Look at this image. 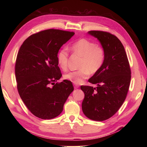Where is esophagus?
Instances as JSON below:
<instances>
[{
	"label": "esophagus",
	"instance_id": "34e87169",
	"mask_svg": "<svg viewBox=\"0 0 147 147\" xmlns=\"http://www.w3.org/2000/svg\"><path fill=\"white\" fill-rule=\"evenodd\" d=\"M74 88L76 89V88H79V85H78V84H75V83H74Z\"/></svg>",
	"mask_w": 147,
	"mask_h": 147
}]
</instances>
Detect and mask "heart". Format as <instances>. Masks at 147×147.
<instances>
[{
  "mask_svg": "<svg viewBox=\"0 0 147 147\" xmlns=\"http://www.w3.org/2000/svg\"><path fill=\"white\" fill-rule=\"evenodd\" d=\"M71 51L74 54L82 57L79 69L65 73L64 78L76 84L82 83L89 77L101 69L104 65L105 52L103 47L86 38H81L74 42L71 46ZM69 52L66 48H62L57 53V59L59 67L62 70L67 68Z\"/></svg>",
  "mask_w": 147,
  "mask_h": 147,
  "instance_id": "obj_1",
  "label": "heart"
}]
</instances>
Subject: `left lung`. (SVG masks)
Segmentation results:
<instances>
[{
    "instance_id": "8db88e82",
    "label": "left lung",
    "mask_w": 147,
    "mask_h": 147,
    "mask_svg": "<svg viewBox=\"0 0 147 147\" xmlns=\"http://www.w3.org/2000/svg\"><path fill=\"white\" fill-rule=\"evenodd\" d=\"M88 33L100 42L105 58L101 69L88 80L97 86H81L85 93L82 110L90 119L102 121L113 116L125 100L131 72L125 49L117 36L103 31Z\"/></svg>"
}]
</instances>
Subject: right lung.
Here are the masks:
<instances>
[{
  "label": "right lung",
  "mask_w": 147,
  "mask_h": 147,
  "mask_svg": "<svg viewBox=\"0 0 147 147\" xmlns=\"http://www.w3.org/2000/svg\"><path fill=\"white\" fill-rule=\"evenodd\" d=\"M73 32L49 29L30 35L19 50L15 64L17 88L22 100L36 117L58 116L74 90L71 82L56 83L62 73L57 55Z\"/></svg>",
  "instance_id": "1"
}]
</instances>
